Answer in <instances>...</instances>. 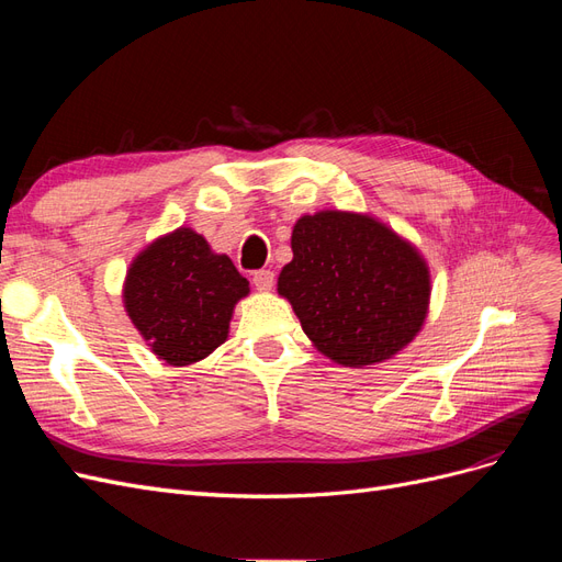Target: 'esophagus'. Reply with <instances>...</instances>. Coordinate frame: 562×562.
I'll use <instances>...</instances> for the list:
<instances>
[{
    "label": "esophagus",
    "mask_w": 562,
    "mask_h": 562,
    "mask_svg": "<svg viewBox=\"0 0 562 562\" xmlns=\"http://www.w3.org/2000/svg\"><path fill=\"white\" fill-rule=\"evenodd\" d=\"M274 271H269V269H258L252 274V283H255V288H258V291H271V288H274Z\"/></svg>",
    "instance_id": "esophagus-1"
}]
</instances>
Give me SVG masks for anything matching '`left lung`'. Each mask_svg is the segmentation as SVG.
Here are the masks:
<instances>
[{
  "label": "left lung",
  "instance_id": "1",
  "mask_svg": "<svg viewBox=\"0 0 562 562\" xmlns=\"http://www.w3.org/2000/svg\"><path fill=\"white\" fill-rule=\"evenodd\" d=\"M291 246L279 293L321 353L361 368L413 342L431 288L411 244L368 215L321 211L297 220Z\"/></svg>",
  "mask_w": 562,
  "mask_h": 562
}]
</instances>
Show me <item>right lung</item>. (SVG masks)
Returning a JSON list of instances; mask_svg holds the SVG:
<instances>
[{
    "label": "right lung",
    "instance_id": "1",
    "mask_svg": "<svg viewBox=\"0 0 562 562\" xmlns=\"http://www.w3.org/2000/svg\"><path fill=\"white\" fill-rule=\"evenodd\" d=\"M248 281L201 234L180 227L143 250L128 269L124 302L151 351L190 366L227 339L234 304Z\"/></svg>",
    "mask_w": 562,
    "mask_h": 562
}]
</instances>
